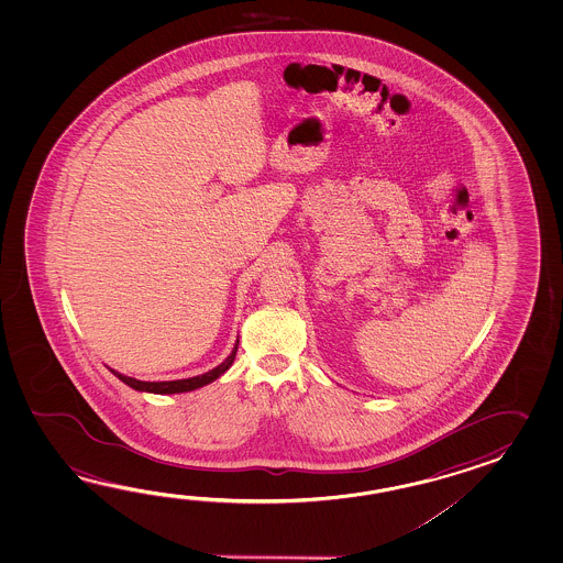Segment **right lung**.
Returning a JSON list of instances; mask_svg holds the SVG:
<instances>
[{"label": "right lung", "instance_id": "obj_1", "mask_svg": "<svg viewBox=\"0 0 563 563\" xmlns=\"http://www.w3.org/2000/svg\"><path fill=\"white\" fill-rule=\"evenodd\" d=\"M240 344V342H238ZM238 344L233 347V352L229 354V358L219 364L213 371L205 372L201 376H192V378H185V380H168V383H143V380H136L131 376H124L120 372L112 371V374L120 378L122 383L129 384L134 390H143V393H155V395H177V393H189L195 388H201L205 384L213 383L216 378H219L223 372L228 371L229 366L233 364L235 354H238Z\"/></svg>", "mask_w": 563, "mask_h": 563}]
</instances>
